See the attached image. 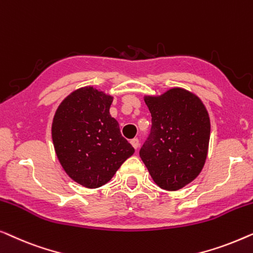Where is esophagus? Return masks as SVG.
<instances>
[{
    "mask_svg": "<svg viewBox=\"0 0 253 253\" xmlns=\"http://www.w3.org/2000/svg\"><path fill=\"white\" fill-rule=\"evenodd\" d=\"M130 143H131V145H133V147H134L135 149H137L138 147H140V141H138V138H137V137L131 138V140H130Z\"/></svg>",
    "mask_w": 253,
    "mask_h": 253,
    "instance_id": "1",
    "label": "esophagus"
}]
</instances>
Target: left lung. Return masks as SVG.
<instances>
[{"mask_svg": "<svg viewBox=\"0 0 253 253\" xmlns=\"http://www.w3.org/2000/svg\"><path fill=\"white\" fill-rule=\"evenodd\" d=\"M151 129L140 157L157 186L175 191L196 179L204 166L210 141L209 113L196 95L173 88L145 96Z\"/></svg>", "mask_w": 253, "mask_h": 253, "instance_id": "8db88e82", "label": "left lung"}]
</instances>
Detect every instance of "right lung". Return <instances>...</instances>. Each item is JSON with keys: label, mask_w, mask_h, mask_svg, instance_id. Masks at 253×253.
Here are the masks:
<instances>
[{"label": "right lung", "mask_w": 253, "mask_h": 253, "mask_svg": "<svg viewBox=\"0 0 253 253\" xmlns=\"http://www.w3.org/2000/svg\"><path fill=\"white\" fill-rule=\"evenodd\" d=\"M112 97L92 87L70 94L57 109L51 135L57 158L71 179L86 188L109 182L134 148L110 115Z\"/></svg>", "instance_id": "obj_1"}]
</instances>
